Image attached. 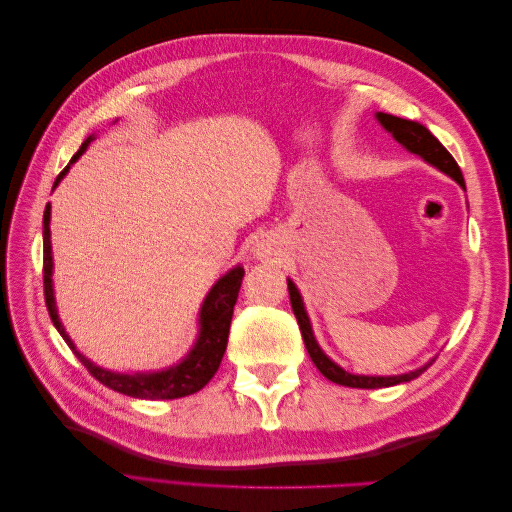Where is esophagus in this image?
I'll return each mask as SVG.
<instances>
[{
  "instance_id": "esophagus-1",
  "label": "esophagus",
  "mask_w": 512,
  "mask_h": 512,
  "mask_svg": "<svg viewBox=\"0 0 512 512\" xmlns=\"http://www.w3.org/2000/svg\"><path fill=\"white\" fill-rule=\"evenodd\" d=\"M254 252H256V256H258L260 260H273V258L280 256V254H277V247H275L273 243H269V241H260V243H256Z\"/></svg>"
}]
</instances>
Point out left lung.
<instances>
[{
	"label": "left lung",
	"mask_w": 512,
	"mask_h": 512,
	"mask_svg": "<svg viewBox=\"0 0 512 512\" xmlns=\"http://www.w3.org/2000/svg\"><path fill=\"white\" fill-rule=\"evenodd\" d=\"M376 117L382 123V128L393 134L397 143L404 145L408 151L416 153V156H421L425 162L440 168L442 173H446L448 177H453L461 185V188L466 190V181H463L459 164L455 162L451 153L446 151V147L438 141V138L433 136L425 126H421V123H416V121H410V119H401V117L389 115V113H378ZM288 292H290L292 312H294V316H297L305 348H307L309 356H312V361L318 367L320 374L324 378H329L331 382L342 384V386H352V389H382V386L410 382V380L421 376L423 371L431 365V363H427V365L418 367L414 371H408V374H401V376H356V374H348V371H344L342 367L335 365L329 359V356L322 352V348L318 346L316 337L312 333V324H309V318L305 314L301 294H299L297 288H294V284L290 280H288Z\"/></svg>",
	"instance_id": "1"
}]
</instances>
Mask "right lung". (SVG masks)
Listing matches in <instances>:
<instances>
[{
    "label": "right lung",
    "instance_id": "right-lung-1",
    "mask_svg": "<svg viewBox=\"0 0 512 512\" xmlns=\"http://www.w3.org/2000/svg\"><path fill=\"white\" fill-rule=\"evenodd\" d=\"M94 141V136H89L87 141L81 145V149L76 151V156L70 160L76 162L83 151L87 149V145ZM70 164L61 170L55 179L53 188H57V183L64 179V175L68 173ZM44 301H46V309H49V316L55 324V329L59 331V335L66 339V344L72 348V352L79 356V361L87 367V371L94 376L98 382H102L108 389H113L117 393H123L128 397H138V399H179V397H188L192 393H198L203 386L215 376L218 371L222 356L226 352V344H228V331H230V320H232V309H235L237 297H239V288H241V280H243V267H235L230 269L222 280H218L209 294L203 301V307H200V331L196 337V344L190 350V354L185 359L164 371H156V374H117V371H108L102 369L98 365L91 363L89 359L74 348V344L70 342L68 333L64 331L57 316V307H55V297H53V256H51V205H46L44 209Z\"/></svg>",
    "mask_w": 512,
    "mask_h": 512
}]
</instances>
